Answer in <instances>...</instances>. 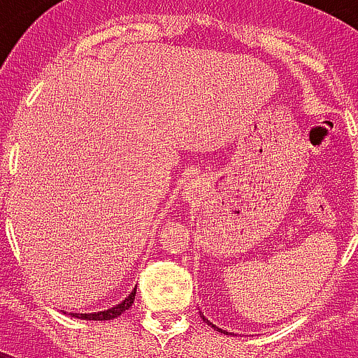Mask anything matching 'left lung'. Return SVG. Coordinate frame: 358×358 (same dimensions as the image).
Returning a JSON list of instances; mask_svg holds the SVG:
<instances>
[{
    "instance_id": "obj_1",
    "label": "left lung",
    "mask_w": 358,
    "mask_h": 358,
    "mask_svg": "<svg viewBox=\"0 0 358 358\" xmlns=\"http://www.w3.org/2000/svg\"><path fill=\"white\" fill-rule=\"evenodd\" d=\"M199 313H201V311H199ZM201 317H203V315H201ZM203 320H205L206 324H210V327H213V328H214V330H218V332H224V334H227L226 330H222V328H220V327H216V324H213V322H210V320L206 319V317H203Z\"/></svg>"
}]
</instances>
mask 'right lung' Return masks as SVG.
Here are the masks:
<instances>
[{
	"mask_svg": "<svg viewBox=\"0 0 358 358\" xmlns=\"http://www.w3.org/2000/svg\"><path fill=\"white\" fill-rule=\"evenodd\" d=\"M134 294H136V288L132 290L125 300L119 301L117 306L110 307V309H104V311H98V313H71V317L83 320H112L115 317H119L121 313H125L127 309L134 303Z\"/></svg>",
	"mask_w": 358,
	"mask_h": 358,
	"instance_id": "1",
	"label": "right lung"
}]
</instances>
